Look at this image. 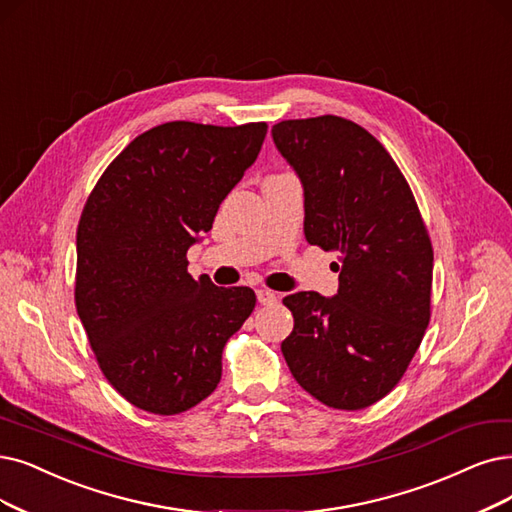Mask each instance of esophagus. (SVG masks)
<instances>
[{
    "label": "esophagus",
    "instance_id": "34e87169",
    "mask_svg": "<svg viewBox=\"0 0 512 512\" xmlns=\"http://www.w3.org/2000/svg\"><path fill=\"white\" fill-rule=\"evenodd\" d=\"M256 296H258L260 304H273V302H277V294L273 290H267V288L256 290Z\"/></svg>",
    "mask_w": 512,
    "mask_h": 512
}]
</instances>
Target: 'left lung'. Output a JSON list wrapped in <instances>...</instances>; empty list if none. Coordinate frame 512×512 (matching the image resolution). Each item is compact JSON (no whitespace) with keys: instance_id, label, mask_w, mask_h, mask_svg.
Returning <instances> with one entry per match:
<instances>
[{"instance_id":"left-lung-1","label":"left lung","mask_w":512,"mask_h":512,"mask_svg":"<svg viewBox=\"0 0 512 512\" xmlns=\"http://www.w3.org/2000/svg\"><path fill=\"white\" fill-rule=\"evenodd\" d=\"M273 142L304 189V237L336 252L338 294L283 298L294 330L281 353L296 382L336 410L391 393L431 319L433 245L416 199L380 142L323 115L275 124Z\"/></svg>"}]
</instances>
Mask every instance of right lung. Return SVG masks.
<instances>
[{"instance_id": "obj_1", "label": "right lung", "mask_w": 512, "mask_h": 512, "mask_svg": "<svg viewBox=\"0 0 512 512\" xmlns=\"http://www.w3.org/2000/svg\"><path fill=\"white\" fill-rule=\"evenodd\" d=\"M267 124L168 121L136 136L90 193L77 227L75 306L96 361L140 410L172 416L214 393L250 288L187 273V250L256 161Z\"/></svg>"}]
</instances>
